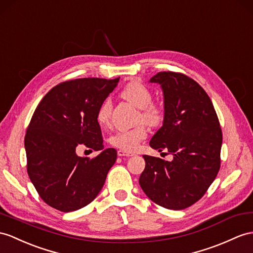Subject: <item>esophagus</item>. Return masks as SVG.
I'll list each match as a JSON object with an SVG mask.
<instances>
[{
    "instance_id": "obj_1",
    "label": "esophagus",
    "mask_w": 253,
    "mask_h": 253,
    "mask_svg": "<svg viewBox=\"0 0 253 253\" xmlns=\"http://www.w3.org/2000/svg\"><path fill=\"white\" fill-rule=\"evenodd\" d=\"M118 156L119 157H132L133 156V153H131V152H126V151H125V150H118Z\"/></svg>"
}]
</instances>
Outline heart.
Wrapping results in <instances>:
<instances>
[{
  "label": "heart",
  "instance_id": "1",
  "mask_svg": "<svg viewBox=\"0 0 253 253\" xmlns=\"http://www.w3.org/2000/svg\"><path fill=\"white\" fill-rule=\"evenodd\" d=\"M122 96L126 101L132 103L134 106L141 109L140 119H143V121L149 126H158L163 120V108L158 104L151 103V91L143 83L138 80L130 82L123 88ZM110 113H112V101L110 98H105L96 113V120L102 127L108 126L110 122ZM147 127L144 123H141L131 130L115 133L110 136L109 143L121 150L131 152L137 149L139 144L147 137Z\"/></svg>",
  "mask_w": 253,
  "mask_h": 253
}]
</instances>
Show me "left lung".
<instances>
[{
  "instance_id": "8db88e82",
  "label": "left lung",
  "mask_w": 253,
  "mask_h": 253,
  "mask_svg": "<svg viewBox=\"0 0 253 253\" xmlns=\"http://www.w3.org/2000/svg\"><path fill=\"white\" fill-rule=\"evenodd\" d=\"M150 83L162 88L164 119L149 144L168 150L173 160L143 156L146 166L139 184L156 204L180 211L202 199L217 176L222 131L211 100L195 80L160 72Z\"/></svg>"
}]
</instances>
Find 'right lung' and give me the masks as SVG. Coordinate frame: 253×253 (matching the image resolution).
Masks as SVG:
<instances>
[{"instance_id": "add662e5", "label": "right lung", "mask_w": 253, "mask_h": 253, "mask_svg": "<svg viewBox=\"0 0 253 253\" xmlns=\"http://www.w3.org/2000/svg\"><path fill=\"white\" fill-rule=\"evenodd\" d=\"M119 78H79L61 83L42 97L27 128L24 147L31 181L46 204L70 212L93 201L117 160L104 149L96 113ZM80 146L101 150L82 158Z\"/></svg>"}]
</instances>
